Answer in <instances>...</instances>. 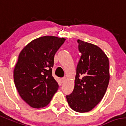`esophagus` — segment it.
<instances>
[{
    "instance_id": "obj_1",
    "label": "esophagus",
    "mask_w": 126,
    "mask_h": 126,
    "mask_svg": "<svg viewBox=\"0 0 126 126\" xmlns=\"http://www.w3.org/2000/svg\"><path fill=\"white\" fill-rule=\"evenodd\" d=\"M65 79H66V78H65V77H62V78H61V82H62V83L64 82L65 80Z\"/></svg>"
}]
</instances>
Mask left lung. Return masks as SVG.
<instances>
[{
	"instance_id": "8db88e82",
	"label": "left lung",
	"mask_w": 126,
	"mask_h": 126,
	"mask_svg": "<svg viewBox=\"0 0 126 126\" xmlns=\"http://www.w3.org/2000/svg\"><path fill=\"white\" fill-rule=\"evenodd\" d=\"M81 53L77 65L75 86L66 95L70 108L78 112L92 110L102 100L109 82L108 57L98 46L77 40Z\"/></svg>"
}]
</instances>
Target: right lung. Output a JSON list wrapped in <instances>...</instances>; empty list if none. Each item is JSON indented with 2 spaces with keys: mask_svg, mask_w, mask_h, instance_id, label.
<instances>
[{
  "mask_svg": "<svg viewBox=\"0 0 126 126\" xmlns=\"http://www.w3.org/2000/svg\"><path fill=\"white\" fill-rule=\"evenodd\" d=\"M65 39L44 36L34 39L19 54L14 80L22 99L34 108L49 104L59 88L52 75L56 52Z\"/></svg>",
  "mask_w": 126,
  "mask_h": 126,
  "instance_id": "right-lung-1",
  "label": "right lung"
}]
</instances>
